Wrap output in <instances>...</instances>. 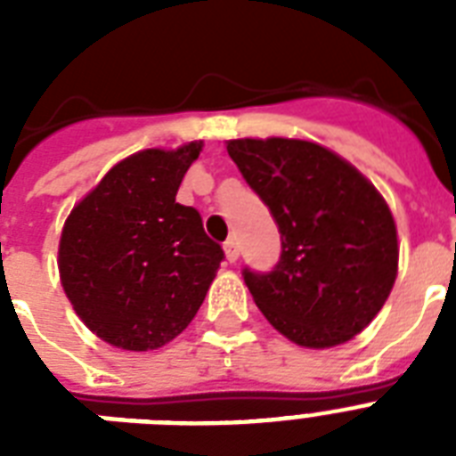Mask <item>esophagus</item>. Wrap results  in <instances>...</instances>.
Returning <instances> with one entry per match:
<instances>
[{"label":"esophagus","mask_w":456,"mask_h":456,"mask_svg":"<svg viewBox=\"0 0 456 456\" xmlns=\"http://www.w3.org/2000/svg\"><path fill=\"white\" fill-rule=\"evenodd\" d=\"M224 256H227L229 263H236V260H239V243H236V239H229V241L224 243Z\"/></svg>","instance_id":"34e87169"}]
</instances>
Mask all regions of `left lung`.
I'll list each match as a JSON object with an SVG mask.
<instances>
[{
  "label": "left lung",
  "instance_id": "1",
  "mask_svg": "<svg viewBox=\"0 0 456 456\" xmlns=\"http://www.w3.org/2000/svg\"><path fill=\"white\" fill-rule=\"evenodd\" d=\"M227 151L281 234L274 270H243L260 312L303 347L357 336L397 277V229L381 193L314 142L232 139Z\"/></svg>",
  "mask_w": 456,
  "mask_h": 456
}]
</instances>
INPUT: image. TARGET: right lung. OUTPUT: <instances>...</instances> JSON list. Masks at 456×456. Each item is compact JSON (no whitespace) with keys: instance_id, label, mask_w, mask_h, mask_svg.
Instances as JSON below:
<instances>
[{"instance_id":"obj_1","label":"right lung","mask_w":456,"mask_h":456,"mask_svg":"<svg viewBox=\"0 0 456 456\" xmlns=\"http://www.w3.org/2000/svg\"><path fill=\"white\" fill-rule=\"evenodd\" d=\"M200 142L146 149L113 165L68 215L61 284L89 331L123 350H156L184 331L224 250L196 208L175 200Z\"/></svg>"}]
</instances>
